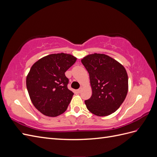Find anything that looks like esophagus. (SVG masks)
I'll return each instance as SVG.
<instances>
[{
    "instance_id": "1",
    "label": "esophagus",
    "mask_w": 157,
    "mask_h": 157,
    "mask_svg": "<svg viewBox=\"0 0 157 157\" xmlns=\"http://www.w3.org/2000/svg\"><path fill=\"white\" fill-rule=\"evenodd\" d=\"M82 88H80L79 89L77 90V92H78V93H80V92H82Z\"/></svg>"
}]
</instances>
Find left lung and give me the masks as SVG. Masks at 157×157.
Masks as SVG:
<instances>
[{"label": "left lung", "mask_w": 157, "mask_h": 157, "mask_svg": "<svg viewBox=\"0 0 157 157\" xmlns=\"http://www.w3.org/2000/svg\"><path fill=\"white\" fill-rule=\"evenodd\" d=\"M81 62L88 71L92 90V96L84 101L89 111L99 117L115 112L126 97L127 72L119 62L103 54L84 57Z\"/></svg>", "instance_id": "1"}]
</instances>
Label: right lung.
<instances>
[{
    "instance_id": "1",
    "label": "right lung",
    "mask_w": 157,
    "mask_h": 157,
    "mask_svg": "<svg viewBox=\"0 0 157 157\" xmlns=\"http://www.w3.org/2000/svg\"><path fill=\"white\" fill-rule=\"evenodd\" d=\"M76 61L71 54H53L33 65L27 76V89L33 105L43 115L55 117L67 110L74 94L67 88L65 73Z\"/></svg>"
}]
</instances>
